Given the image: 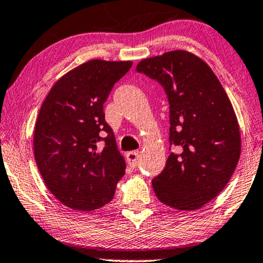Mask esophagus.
Listing matches in <instances>:
<instances>
[{
  "label": "esophagus",
  "instance_id": "obj_1",
  "mask_svg": "<svg viewBox=\"0 0 263 263\" xmlns=\"http://www.w3.org/2000/svg\"><path fill=\"white\" fill-rule=\"evenodd\" d=\"M125 157H127V161L130 166L135 167L136 165H138V163H139V153L138 152H135V151H133V152H128L127 154H125Z\"/></svg>",
  "mask_w": 263,
  "mask_h": 263
}]
</instances>
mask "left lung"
<instances>
[{"instance_id": "left-lung-1", "label": "left lung", "mask_w": 263, "mask_h": 263, "mask_svg": "<svg viewBox=\"0 0 263 263\" xmlns=\"http://www.w3.org/2000/svg\"><path fill=\"white\" fill-rule=\"evenodd\" d=\"M136 71L163 86L170 104V153L152 181L158 200L195 211L228 184L240 156L235 110L210 66L194 53L174 50L140 61Z\"/></svg>"}]
</instances>
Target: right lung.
<instances>
[{
  "instance_id": "1",
  "label": "right lung",
  "mask_w": 263,
  "mask_h": 263,
  "mask_svg": "<svg viewBox=\"0 0 263 263\" xmlns=\"http://www.w3.org/2000/svg\"><path fill=\"white\" fill-rule=\"evenodd\" d=\"M132 64L87 61L56 81L39 110L35 163L50 193L71 210L88 212L109 203L123 177L125 161L105 122L104 103Z\"/></svg>"
}]
</instances>
